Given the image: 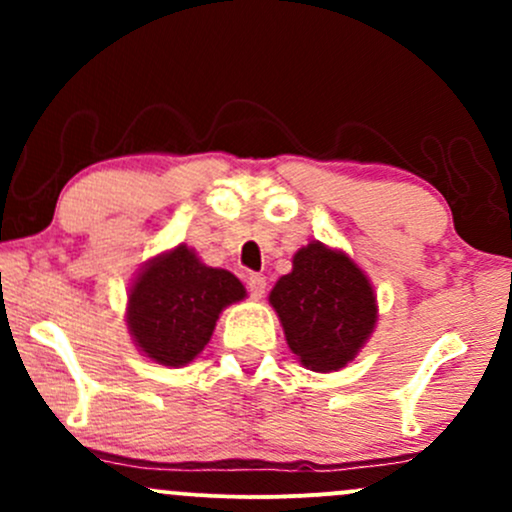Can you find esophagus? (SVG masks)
I'll list each match as a JSON object with an SVG mask.
<instances>
[{
    "instance_id": "esophagus-1",
    "label": "esophagus",
    "mask_w": 512,
    "mask_h": 512,
    "mask_svg": "<svg viewBox=\"0 0 512 512\" xmlns=\"http://www.w3.org/2000/svg\"><path fill=\"white\" fill-rule=\"evenodd\" d=\"M264 289H267V279L262 274H250L248 276V291L252 298H262Z\"/></svg>"
}]
</instances>
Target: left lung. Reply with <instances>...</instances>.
I'll return each instance as SVG.
<instances>
[{
    "instance_id": "8db88e82",
    "label": "left lung",
    "mask_w": 512,
    "mask_h": 512,
    "mask_svg": "<svg viewBox=\"0 0 512 512\" xmlns=\"http://www.w3.org/2000/svg\"><path fill=\"white\" fill-rule=\"evenodd\" d=\"M289 349L305 368L332 373L356 358L375 330L378 303L358 264L327 245L308 243L269 293Z\"/></svg>"
}]
</instances>
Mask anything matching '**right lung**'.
Here are the masks:
<instances>
[{
    "mask_svg": "<svg viewBox=\"0 0 512 512\" xmlns=\"http://www.w3.org/2000/svg\"><path fill=\"white\" fill-rule=\"evenodd\" d=\"M243 298L245 286L236 276L207 267L195 250L178 245L146 262L134 279L127 327L151 361L180 368L209 344L221 310Z\"/></svg>",
    "mask_w": 512,
    "mask_h": 512,
    "instance_id": "1",
    "label": "right lung"
}]
</instances>
